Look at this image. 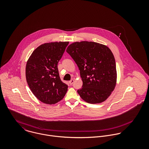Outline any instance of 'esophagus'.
Here are the masks:
<instances>
[{"label": "esophagus", "mask_w": 149, "mask_h": 149, "mask_svg": "<svg viewBox=\"0 0 149 149\" xmlns=\"http://www.w3.org/2000/svg\"><path fill=\"white\" fill-rule=\"evenodd\" d=\"M73 83H74V80H73V79L71 80L70 81H69V83L70 85H72Z\"/></svg>", "instance_id": "34e87169"}]
</instances>
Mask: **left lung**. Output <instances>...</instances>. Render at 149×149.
<instances>
[{"instance_id": "left-lung-1", "label": "left lung", "mask_w": 149, "mask_h": 149, "mask_svg": "<svg viewBox=\"0 0 149 149\" xmlns=\"http://www.w3.org/2000/svg\"><path fill=\"white\" fill-rule=\"evenodd\" d=\"M80 70L83 87L81 98L91 104L100 103L111 95L116 84L115 60L106 45L89 41L75 42L66 49Z\"/></svg>"}]
</instances>
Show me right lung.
Returning <instances> with one entry per match:
<instances>
[{
    "label": "right lung",
    "instance_id": "add662e5",
    "mask_svg": "<svg viewBox=\"0 0 149 149\" xmlns=\"http://www.w3.org/2000/svg\"><path fill=\"white\" fill-rule=\"evenodd\" d=\"M69 42L45 43L36 48L26 66L27 84L41 102L54 104L64 98L68 85L60 79L57 65Z\"/></svg>",
    "mask_w": 149,
    "mask_h": 149
}]
</instances>
